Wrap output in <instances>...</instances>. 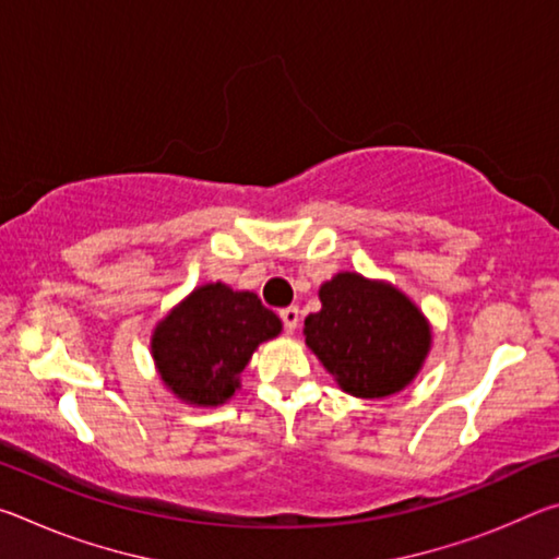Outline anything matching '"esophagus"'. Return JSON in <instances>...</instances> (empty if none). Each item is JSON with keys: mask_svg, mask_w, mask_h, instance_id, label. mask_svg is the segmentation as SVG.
I'll return each instance as SVG.
<instances>
[{"mask_svg": "<svg viewBox=\"0 0 559 559\" xmlns=\"http://www.w3.org/2000/svg\"><path fill=\"white\" fill-rule=\"evenodd\" d=\"M281 320H283V328H286V333H293L300 325V310L296 306H288L281 310Z\"/></svg>", "mask_w": 559, "mask_h": 559, "instance_id": "34e87169", "label": "esophagus"}]
</instances>
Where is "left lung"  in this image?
Wrapping results in <instances>:
<instances>
[{
    "label": "left lung",
    "mask_w": 559,
    "mask_h": 559,
    "mask_svg": "<svg viewBox=\"0 0 559 559\" xmlns=\"http://www.w3.org/2000/svg\"><path fill=\"white\" fill-rule=\"evenodd\" d=\"M323 308L306 318V345L340 390L382 400L419 374L431 347L421 310L392 283L337 273L318 290Z\"/></svg>",
    "instance_id": "1"
}]
</instances>
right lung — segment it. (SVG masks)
<instances>
[{
    "label": "right lung",
    "mask_w": 559,
    "mask_h": 559,
    "mask_svg": "<svg viewBox=\"0 0 559 559\" xmlns=\"http://www.w3.org/2000/svg\"><path fill=\"white\" fill-rule=\"evenodd\" d=\"M281 328L257 293L204 283L159 320L150 349L169 392L194 406H219L239 390L253 349Z\"/></svg>",
    "instance_id": "1"
}]
</instances>
